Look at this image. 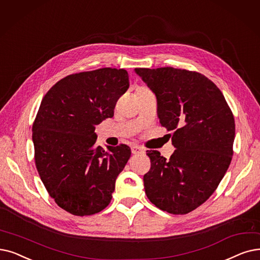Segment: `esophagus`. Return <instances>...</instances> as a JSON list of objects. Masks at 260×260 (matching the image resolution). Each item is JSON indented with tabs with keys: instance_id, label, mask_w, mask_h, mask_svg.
I'll return each instance as SVG.
<instances>
[{
	"instance_id": "34e87169",
	"label": "esophagus",
	"mask_w": 260,
	"mask_h": 260,
	"mask_svg": "<svg viewBox=\"0 0 260 260\" xmlns=\"http://www.w3.org/2000/svg\"><path fill=\"white\" fill-rule=\"evenodd\" d=\"M132 153L133 154H140V153H144V150L138 145H134L132 148Z\"/></svg>"
}]
</instances>
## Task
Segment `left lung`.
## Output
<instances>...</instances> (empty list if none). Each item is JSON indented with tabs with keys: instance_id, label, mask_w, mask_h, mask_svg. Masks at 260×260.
Returning a JSON list of instances; mask_svg holds the SVG:
<instances>
[{
	"instance_id": "8db88e82",
	"label": "left lung",
	"mask_w": 260,
	"mask_h": 260,
	"mask_svg": "<svg viewBox=\"0 0 260 260\" xmlns=\"http://www.w3.org/2000/svg\"><path fill=\"white\" fill-rule=\"evenodd\" d=\"M156 95L159 122L173 131L170 159L148 151L145 194L173 214L194 210L217 189L232 161L235 120L220 89L201 73L175 69H135Z\"/></svg>"
}]
</instances>
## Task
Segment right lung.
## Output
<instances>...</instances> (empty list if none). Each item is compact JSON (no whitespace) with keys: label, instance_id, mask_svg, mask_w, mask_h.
Returning <instances> with one entry per match:
<instances>
[{"label":"right lung","instance_id":"obj_1","mask_svg":"<svg viewBox=\"0 0 260 260\" xmlns=\"http://www.w3.org/2000/svg\"><path fill=\"white\" fill-rule=\"evenodd\" d=\"M129 87L124 69L103 68L68 75L43 96L32 142L39 176L56 204L74 216L108 206L118 175L131 157L129 146L95 145V125L114 117Z\"/></svg>","mask_w":260,"mask_h":260}]
</instances>
